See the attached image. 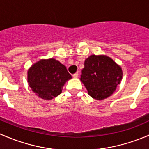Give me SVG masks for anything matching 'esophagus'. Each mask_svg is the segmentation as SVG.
Wrapping results in <instances>:
<instances>
[{
  "label": "esophagus",
  "instance_id": "esophagus-1",
  "mask_svg": "<svg viewBox=\"0 0 149 149\" xmlns=\"http://www.w3.org/2000/svg\"><path fill=\"white\" fill-rule=\"evenodd\" d=\"M78 76H79V73H74V74L73 75V78H78Z\"/></svg>",
  "mask_w": 149,
  "mask_h": 149
}]
</instances>
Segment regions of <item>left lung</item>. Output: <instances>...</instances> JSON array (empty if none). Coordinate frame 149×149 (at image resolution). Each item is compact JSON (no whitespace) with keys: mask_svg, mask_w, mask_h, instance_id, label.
Wrapping results in <instances>:
<instances>
[{"mask_svg":"<svg viewBox=\"0 0 149 149\" xmlns=\"http://www.w3.org/2000/svg\"><path fill=\"white\" fill-rule=\"evenodd\" d=\"M122 69L105 55H91L84 63L81 80L88 94L102 100L112 95L122 79Z\"/></svg>","mask_w":149,"mask_h":149,"instance_id":"1","label":"left lung"}]
</instances>
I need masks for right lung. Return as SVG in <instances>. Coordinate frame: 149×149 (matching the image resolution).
Returning <instances> with one entry per match:
<instances>
[{
	"instance_id": "add662e5",
	"label": "right lung",
	"mask_w": 149,
	"mask_h": 149,
	"mask_svg": "<svg viewBox=\"0 0 149 149\" xmlns=\"http://www.w3.org/2000/svg\"><path fill=\"white\" fill-rule=\"evenodd\" d=\"M71 76L66 67L55 59L41 60L28 70V82L40 98L52 100L62 92L64 84Z\"/></svg>"
}]
</instances>
